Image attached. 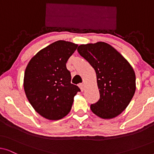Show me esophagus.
<instances>
[{"label": "esophagus", "mask_w": 154, "mask_h": 154, "mask_svg": "<svg viewBox=\"0 0 154 154\" xmlns=\"http://www.w3.org/2000/svg\"><path fill=\"white\" fill-rule=\"evenodd\" d=\"M79 88H80V89H81V90L82 92L84 90V89H85V86H84V84H83V83H81L79 85Z\"/></svg>", "instance_id": "1"}]
</instances>
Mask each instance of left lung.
I'll list each match as a JSON object with an SVG mask.
<instances>
[{"label":"left lung","instance_id":"left-lung-1","mask_svg":"<svg viewBox=\"0 0 154 154\" xmlns=\"http://www.w3.org/2000/svg\"><path fill=\"white\" fill-rule=\"evenodd\" d=\"M77 50L96 72L100 98L90 105V109L101 119L116 117L128 106L135 92L133 68L120 52L104 42L81 45Z\"/></svg>","mask_w":154,"mask_h":154}]
</instances>
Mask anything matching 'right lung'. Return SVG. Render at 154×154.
Listing matches in <instances>:
<instances>
[{
	"label": "right lung",
	"mask_w": 154,
	"mask_h": 154,
	"mask_svg": "<svg viewBox=\"0 0 154 154\" xmlns=\"http://www.w3.org/2000/svg\"><path fill=\"white\" fill-rule=\"evenodd\" d=\"M77 44L57 41L33 57L24 72V88L31 106L46 119L57 121L70 112L74 96L81 91L71 83L66 63Z\"/></svg>",
	"instance_id": "obj_1"
}]
</instances>
